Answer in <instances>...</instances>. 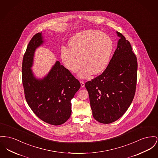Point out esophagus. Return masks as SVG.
Here are the masks:
<instances>
[{
    "label": "esophagus",
    "instance_id": "34e87169",
    "mask_svg": "<svg viewBox=\"0 0 158 158\" xmlns=\"http://www.w3.org/2000/svg\"><path fill=\"white\" fill-rule=\"evenodd\" d=\"M80 83H81V87L84 88V86H85V83H84V81H80Z\"/></svg>",
    "mask_w": 158,
    "mask_h": 158
}]
</instances>
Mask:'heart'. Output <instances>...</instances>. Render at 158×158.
Instances as JSON below:
<instances>
[{
    "instance_id": "1",
    "label": "heart",
    "mask_w": 158,
    "mask_h": 158,
    "mask_svg": "<svg viewBox=\"0 0 158 158\" xmlns=\"http://www.w3.org/2000/svg\"><path fill=\"white\" fill-rule=\"evenodd\" d=\"M70 48L63 47L61 56L65 67L77 72L82 64L79 76L89 77L100 73L109 63L113 49L111 37L98 30H86L76 35L69 42Z\"/></svg>"
}]
</instances>
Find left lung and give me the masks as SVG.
I'll list each match as a JSON object with an SVG mask.
<instances>
[{
	"mask_svg": "<svg viewBox=\"0 0 158 158\" xmlns=\"http://www.w3.org/2000/svg\"><path fill=\"white\" fill-rule=\"evenodd\" d=\"M117 48L102 74L86 82L93 117L102 123L119 119L134 97L137 85V61L130 42L121 33Z\"/></svg>",
	"mask_w": 158,
	"mask_h": 158,
	"instance_id": "obj_1",
	"label": "left lung"
}]
</instances>
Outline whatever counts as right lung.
<instances>
[{"label": "right lung", "mask_w": 158, "mask_h": 158, "mask_svg": "<svg viewBox=\"0 0 158 158\" xmlns=\"http://www.w3.org/2000/svg\"><path fill=\"white\" fill-rule=\"evenodd\" d=\"M44 42L42 33L36 34L28 43L24 55L22 80L25 98L40 119L52 125H60L70 117L71 100L81 84L58 61L44 78L35 76L31 69L35 52Z\"/></svg>", "instance_id": "1"}]
</instances>
